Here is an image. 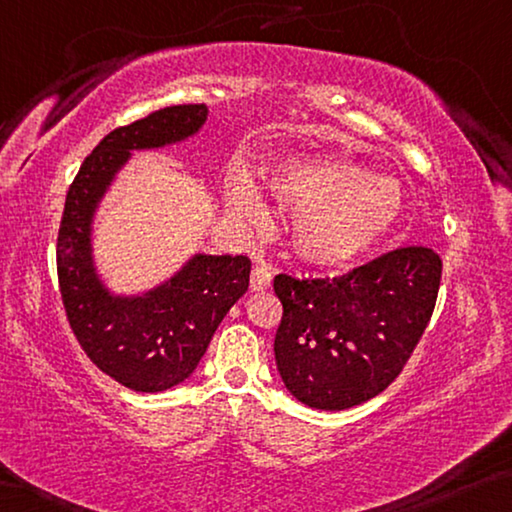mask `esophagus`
I'll return each instance as SVG.
<instances>
[{"label": "esophagus", "instance_id": "34e87169", "mask_svg": "<svg viewBox=\"0 0 512 512\" xmlns=\"http://www.w3.org/2000/svg\"><path fill=\"white\" fill-rule=\"evenodd\" d=\"M272 283V270L265 265H256L254 270H251V290L254 293H263V290L270 288Z\"/></svg>", "mask_w": 512, "mask_h": 512}]
</instances>
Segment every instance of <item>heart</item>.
I'll use <instances>...</instances> for the list:
<instances>
[{"label":"heart","instance_id":"heart-1","mask_svg":"<svg viewBox=\"0 0 512 512\" xmlns=\"http://www.w3.org/2000/svg\"><path fill=\"white\" fill-rule=\"evenodd\" d=\"M263 192L293 212L290 247L320 270H345L382 245L405 210L398 178L373 174L371 167L334 153L288 155L267 164ZM233 215L261 219L265 206L258 187L245 176L226 185Z\"/></svg>","mask_w":512,"mask_h":512}]
</instances>
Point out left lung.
Returning <instances> with one entry per match:
<instances>
[{"label":"left lung","instance_id":"left-lung-1","mask_svg":"<svg viewBox=\"0 0 512 512\" xmlns=\"http://www.w3.org/2000/svg\"><path fill=\"white\" fill-rule=\"evenodd\" d=\"M439 279L442 258L428 247L389 251L336 279L274 277L286 389L316 410H348L387 389L428 327Z\"/></svg>","mask_w":512,"mask_h":512}]
</instances>
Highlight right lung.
I'll list each match as a JSON object with an SVG mask.
<instances>
[{
    "instance_id": "add662e5",
    "label": "right lung",
    "mask_w": 512,
    "mask_h": 512,
    "mask_svg": "<svg viewBox=\"0 0 512 512\" xmlns=\"http://www.w3.org/2000/svg\"><path fill=\"white\" fill-rule=\"evenodd\" d=\"M206 119V105H176L116 128L86 157L66 196L57 272L68 322L93 364L135 391L157 393L185 382L249 288L247 256L192 254L155 286L116 293L93 256L98 210L132 153L183 144Z\"/></svg>"
}]
</instances>
